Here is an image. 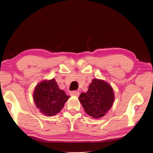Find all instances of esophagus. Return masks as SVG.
Here are the masks:
<instances>
[{"label":"esophagus","instance_id":"34e87169","mask_svg":"<svg viewBox=\"0 0 153 153\" xmlns=\"http://www.w3.org/2000/svg\"><path fill=\"white\" fill-rule=\"evenodd\" d=\"M70 95L71 96L78 97L79 95V91H72L70 92Z\"/></svg>","mask_w":153,"mask_h":153}]
</instances>
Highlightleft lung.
<instances>
[{"instance_id": "obj_1", "label": "left lung", "mask_w": 153, "mask_h": 153, "mask_svg": "<svg viewBox=\"0 0 153 153\" xmlns=\"http://www.w3.org/2000/svg\"><path fill=\"white\" fill-rule=\"evenodd\" d=\"M114 99L113 89L108 83L102 80L94 79L86 93L79 97L85 112L93 118L105 115L110 109Z\"/></svg>"}]
</instances>
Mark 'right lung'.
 Returning <instances> with one entry per match:
<instances>
[{
    "mask_svg": "<svg viewBox=\"0 0 153 153\" xmlns=\"http://www.w3.org/2000/svg\"><path fill=\"white\" fill-rule=\"evenodd\" d=\"M69 97L58 87L54 79L39 83L33 94L37 108L47 116H54L59 112Z\"/></svg>",
    "mask_w": 153,
    "mask_h": 153,
    "instance_id": "add662e5",
    "label": "right lung"
}]
</instances>
